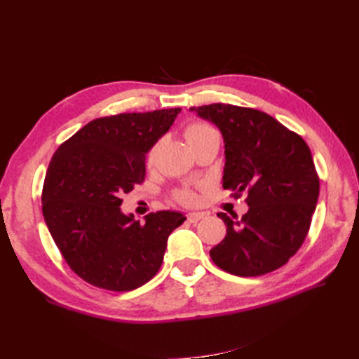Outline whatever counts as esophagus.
Masks as SVG:
<instances>
[{
  "mask_svg": "<svg viewBox=\"0 0 359 359\" xmlns=\"http://www.w3.org/2000/svg\"><path fill=\"white\" fill-rule=\"evenodd\" d=\"M203 216H205L203 212H188L187 219H188L191 224H196V222H199V220H202Z\"/></svg>",
  "mask_w": 359,
  "mask_h": 359,
  "instance_id": "obj_1",
  "label": "esophagus"
}]
</instances>
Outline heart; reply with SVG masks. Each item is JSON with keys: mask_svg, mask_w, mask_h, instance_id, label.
Returning a JSON list of instances; mask_svg holds the SVG:
<instances>
[{"mask_svg": "<svg viewBox=\"0 0 359 359\" xmlns=\"http://www.w3.org/2000/svg\"><path fill=\"white\" fill-rule=\"evenodd\" d=\"M216 133H217L216 129L211 128L210 125H205V123H193V125L188 126V129L185 131V135H187L188 142L191 143L193 140L199 139V137L208 135V134H216ZM157 148H158V147L156 144V147L149 151V156H148L149 162H152V160L156 158ZM177 197H179V199H180L182 202H185V203H193V202L196 201V194H194V191H191V189H182V191L177 194Z\"/></svg>", "mask_w": 359, "mask_h": 359, "instance_id": "b5f03b06", "label": "heart"}]
</instances>
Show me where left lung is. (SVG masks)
Instances as JSON below:
<instances>
[{
  "instance_id": "1",
  "label": "left lung",
  "mask_w": 359,
  "mask_h": 359,
  "mask_svg": "<svg viewBox=\"0 0 359 359\" xmlns=\"http://www.w3.org/2000/svg\"><path fill=\"white\" fill-rule=\"evenodd\" d=\"M189 109L222 133V187L234 197L248 194L242 219L217 215L226 236L210 250L212 262L242 278L278 270L306 241L316 208L319 177L310 148L262 111L224 103Z\"/></svg>"
}]
</instances>
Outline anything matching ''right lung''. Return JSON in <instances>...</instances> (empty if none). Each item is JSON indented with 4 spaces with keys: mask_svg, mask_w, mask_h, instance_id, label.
Returning <instances> with one entry per match:
<instances>
[{
    "mask_svg": "<svg viewBox=\"0 0 359 359\" xmlns=\"http://www.w3.org/2000/svg\"><path fill=\"white\" fill-rule=\"evenodd\" d=\"M180 108L89 121L53 154L43 216L75 274L98 288L131 292L156 276L166 242L187 219L157 211L143 222L121 211V196L144 180V158Z\"/></svg>",
    "mask_w": 359,
    "mask_h": 359,
    "instance_id": "1",
    "label": "right lung"
}]
</instances>
